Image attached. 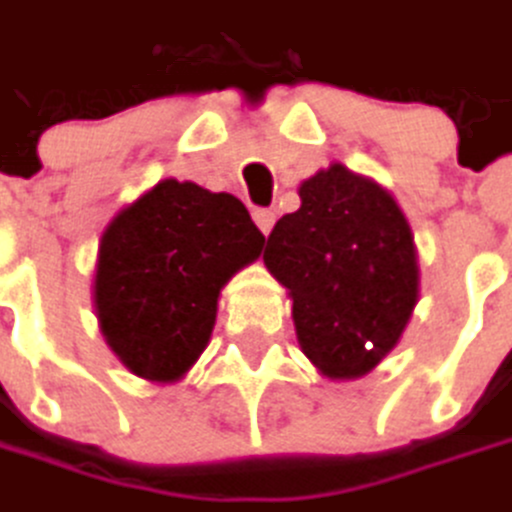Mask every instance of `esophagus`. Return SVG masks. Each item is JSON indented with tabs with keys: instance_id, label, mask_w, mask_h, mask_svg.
I'll return each instance as SVG.
<instances>
[{
	"instance_id": "1",
	"label": "esophagus",
	"mask_w": 512,
	"mask_h": 512,
	"mask_svg": "<svg viewBox=\"0 0 512 512\" xmlns=\"http://www.w3.org/2000/svg\"><path fill=\"white\" fill-rule=\"evenodd\" d=\"M253 221H256V227L268 236V233H271V227H274L276 212L274 209H256V212H253Z\"/></svg>"
}]
</instances>
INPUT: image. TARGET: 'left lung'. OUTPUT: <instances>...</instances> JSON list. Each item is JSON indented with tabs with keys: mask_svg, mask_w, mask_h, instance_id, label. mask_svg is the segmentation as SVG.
Instances as JSON below:
<instances>
[{
	"mask_svg": "<svg viewBox=\"0 0 512 512\" xmlns=\"http://www.w3.org/2000/svg\"><path fill=\"white\" fill-rule=\"evenodd\" d=\"M276 221L268 271L291 291L300 347L329 379H358L396 347L420 294L411 227L376 183L329 165Z\"/></svg>",
	"mask_w": 512,
	"mask_h": 512,
	"instance_id": "8db88e82",
	"label": "left lung"
}]
</instances>
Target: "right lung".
Wrapping results in <instances>:
<instances>
[{"label": "right lung", "mask_w": 512, "mask_h": 512, "mask_svg": "<svg viewBox=\"0 0 512 512\" xmlns=\"http://www.w3.org/2000/svg\"><path fill=\"white\" fill-rule=\"evenodd\" d=\"M262 247L238 198L157 183L101 236L95 309L110 349L142 379H180L209 344L221 288Z\"/></svg>", "instance_id": "obj_1"}]
</instances>
